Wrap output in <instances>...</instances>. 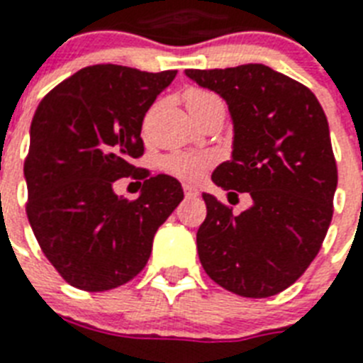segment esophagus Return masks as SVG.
<instances>
[{
    "mask_svg": "<svg viewBox=\"0 0 363 363\" xmlns=\"http://www.w3.org/2000/svg\"><path fill=\"white\" fill-rule=\"evenodd\" d=\"M184 194H186V198H196V196H198V190H196V188L194 186H190V184H184Z\"/></svg>",
    "mask_w": 363,
    "mask_h": 363,
    "instance_id": "esophagus-1",
    "label": "esophagus"
}]
</instances>
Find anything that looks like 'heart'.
I'll return each mask as SVG.
<instances>
[{
	"label": "heart",
	"instance_id": "heart-1",
	"mask_svg": "<svg viewBox=\"0 0 363 363\" xmlns=\"http://www.w3.org/2000/svg\"><path fill=\"white\" fill-rule=\"evenodd\" d=\"M186 107L192 105L203 104V101H211V99H218L215 94L203 92V90H190L186 94ZM213 164V156L209 154H196V152H175L165 156L162 160V167L167 173L179 177L182 181H199L203 173L209 169V165Z\"/></svg>",
	"mask_w": 363,
	"mask_h": 363
}]
</instances>
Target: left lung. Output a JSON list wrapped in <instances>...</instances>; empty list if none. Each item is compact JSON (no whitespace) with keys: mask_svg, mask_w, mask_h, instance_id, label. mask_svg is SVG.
Instances as JSON below:
<instances>
[{"mask_svg":"<svg viewBox=\"0 0 363 363\" xmlns=\"http://www.w3.org/2000/svg\"><path fill=\"white\" fill-rule=\"evenodd\" d=\"M184 73L218 94L232 116V160L216 167L213 182L252 198L233 215L203 194L199 262L230 292L275 296L303 275L332 222L337 165L326 115L309 88L264 64Z\"/></svg>","mask_w":363,"mask_h":363,"instance_id":"obj_1","label":"left lung"}]
</instances>
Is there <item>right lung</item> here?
<instances>
[{"mask_svg":"<svg viewBox=\"0 0 363 363\" xmlns=\"http://www.w3.org/2000/svg\"><path fill=\"white\" fill-rule=\"evenodd\" d=\"M177 71L99 64L77 71L43 98L30 128L24 164L28 220L37 242L71 286L104 292L147 265L154 233L182 201L169 175L145 179L135 201L116 196L115 181L145 150V113Z\"/></svg>","mask_w":363,"mask_h":363,"instance_id":"right-lung-1","label":"right lung"}]
</instances>
